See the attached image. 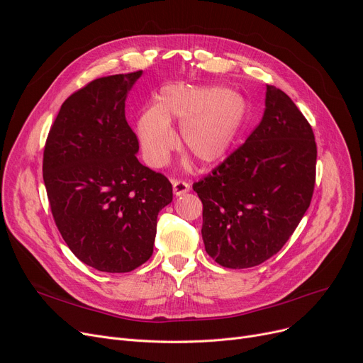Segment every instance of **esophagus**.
I'll list each match as a JSON object with an SVG mask.
<instances>
[{"label": "esophagus", "mask_w": 363, "mask_h": 363, "mask_svg": "<svg viewBox=\"0 0 363 363\" xmlns=\"http://www.w3.org/2000/svg\"><path fill=\"white\" fill-rule=\"evenodd\" d=\"M172 186H174L175 196H182L189 191V184L185 181H172Z\"/></svg>", "instance_id": "obj_1"}]
</instances>
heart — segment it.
<instances>
[{
    "label": "heart",
    "instance_id": "heart-1",
    "mask_svg": "<svg viewBox=\"0 0 363 363\" xmlns=\"http://www.w3.org/2000/svg\"><path fill=\"white\" fill-rule=\"evenodd\" d=\"M247 103L242 95L216 85H169L156 106L137 119L135 132L143 156L162 167L175 147L172 122H179V147L200 166H213L230 155L244 126Z\"/></svg>",
    "mask_w": 363,
    "mask_h": 363
}]
</instances>
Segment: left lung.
I'll return each mask as SVG.
<instances>
[{"label":"left lung","mask_w":363,"mask_h":363,"mask_svg":"<svg viewBox=\"0 0 363 363\" xmlns=\"http://www.w3.org/2000/svg\"><path fill=\"white\" fill-rule=\"evenodd\" d=\"M316 169L312 126L284 91L266 85L263 118L245 143L193 189L201 235L220 266L244 269L277 255L309 208Z\"/></svg>","instance_id":"obj_1"}]
</instances>
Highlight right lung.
I'll list each match as a JSON object with an SVG mask.
<instances>
[{
	"label": "right lung",
	"mask_w": 363,
	"mask_h": 363,
	"mask_svg": "<svg viewBox=\"0 0 363 363\" xmlns=\"http://www.w3.org/2000/svg\"><path fill=\"white\" fill-rule=\"evenodd\" d=\"M141 74L106 76L72 94L44 148L55 225L72 253L101 272H130L151 257L157 215L174 197L169 179L138 162L125 118Z\"/></svg>",
	"instance_id": "add662e5"
}]
</instances>
